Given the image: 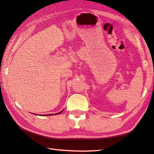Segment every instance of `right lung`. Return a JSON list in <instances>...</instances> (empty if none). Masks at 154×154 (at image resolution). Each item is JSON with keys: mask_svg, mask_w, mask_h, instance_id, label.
<instances>
[{"mask_svg": "<svg viewBox=\"0 0 154 154\" xmlns=\"http://www.w3.org/2000/svg\"><path fill=\"white\" fill-rule=\"evenodd\" d=\"M62 112H63V110L61 111V112H58V113H55V114H60V113H61ZM45 115H53V114H45ZM43 116H44V115H43Z\"/></svg>", "mask_w": 154, "mask_h": 154, "instance_id": "add662e5", "label": "right lung"}]
</instances>
